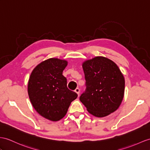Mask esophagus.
Listing matches in <instances>:
<instances>
[{
	"mask_svg": "<svg viewBox=\"0 0 150 150\" xmlns=\"http://www.w3.org/2000/svg\"><path fill=\"white\" fill-rule=\"evenodd\" d=\"M75 92L77 93L78 95V96H79V93H80V90L79 88H76L75 90Z\"/></svg>",
	"mask_w": 150,
	"mask_h": 150,
	"instance_id": "obj_1",
	"label": "esophagus"
}]
</instances>
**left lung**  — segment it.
<instances>
[{"label": "left lung", "instance_id": "left-lung-1", "mask_svg": "<svg viewBox=\"0 0 150 150\" xmlns=\"http://www.w3.org/2000/svg\"><path fill=\"white\" fill-rule=\"evenodd\" d=\"M86 89L79 97L90 114L101 118L115 112L122 103L125 79L114 62L96 57L83 63Z\"/></svg>", "mask_w": 150, "mask_h": 150}]
</instances>
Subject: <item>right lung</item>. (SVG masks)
<instances>
[{
    "instance_id": "right-lung-1",
    "label": "right lung",
    "mask_w": 150,
    "mask_h": 150,
    "mask_svg": "<svg viewBox=\"0 0 150 150\" xmlns=\"http://www.w3.org/2000/svg\"><path fill=\"white\" fill-rule=\"evenodd\" d=\"M67 62L49 58L38 64L32 71L28 83L30 100L39 114L56 122L66 115L71 102L78 94L69 90L62 72Z\"/></svg>"
}]
</instances>
